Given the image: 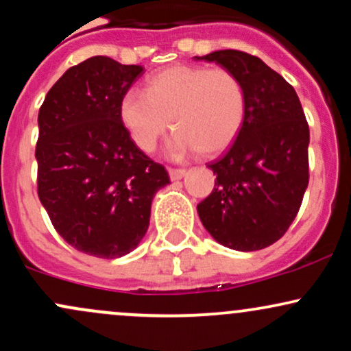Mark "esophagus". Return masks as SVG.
Segmentation results:
<instances>
[{"label":"esophagus","mask_w":351,"mask_h":351,"mask_svg":"<svg viewBox=\"0 0 351 351\" xmlns=\"http://www.w3.org/2000/svg\"><path fill=\"white\" fill-rule=\"evenodd\" d=\"M168 173H170L171 181H178V180L184 178V176H186V170H181V168H170V170H168Z\"/></svg>","instance_id":"esophagus-1"}]
</instances>
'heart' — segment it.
<instances>
[{
  "mask_svg": "<svg viewBox=\"0 0 351 351\" xmlns=\"http://www.w3.org/2000/svg\"><path fill=\"white\" fill-rule=\"evenodd\" d=\"M244 115V88L234 74L184 64L160 71L148 80L147 92L130 88L119 104L120 122L142 152H152L171 122L178 132L168 145L173 158L193 150L224 152L239 134Z\"/></svg>",
  "mask_w": 351,
  "mask_h": 351,
  "instance_id": "1",
  "label": "heart"
}]
</instances>
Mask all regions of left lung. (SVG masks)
Wrapping results in <instances>:
<instances>
[{
	"instance_id": "8db88e82",
	"label": "left lung",
	"mask_w": 351,
	"mask_h": 351,
	"mask_svg": "<svg viewBox=\"0 0 351 351\" xmlns=\"http://www.w3.org/2000/svg\"><path fill=\"white\" fill-rule=\"evenodd\" d=\"M234 74L245 115L226 155L208 165L215 188L198 204L213 239L234 251H259L285 234L308 184V125L295 90L264 60L236 49L196 56Z\"/></svg>"
}]
</instances>
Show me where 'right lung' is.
Here are the masks:
<instances>
[{"instance_id":"right-lung-1","label":"right lung","mask_w":351,"mask_h":351,"mask_svg":"<svg viewBox=\"0 0 351 351\" xmlns=\"http://www.w3.org/2000/svg\"><path fill=\"white\" fill-rule=\"evenodd\" d=\"M142 74L95 56L64 72L39 108V199L59 236L99 259L134 251L153 198L170 183L120 122V99Z\"/></svg>"}]
</instances>
